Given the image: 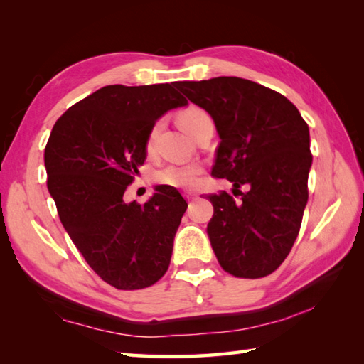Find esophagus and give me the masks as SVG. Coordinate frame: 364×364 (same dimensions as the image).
<instances>
[{"label": "esophagus", "instance_id": "obj_1", "mask_svg": "<svg viewBox=\"0 0 364 364\" xmlns=\"http://www.w3.org/2000/svg\"><path fill=\"white\" fill-rule=\"evenodd\" d=\"M184 197H186L188 200H194V198H197V192L186 191V192H184Z\"/></svg>", "mask_w": 364, "mask_h": 364}]
</instances>
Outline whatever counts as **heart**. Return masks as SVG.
Instances as JSON below:
<instances>
[{
	"instance_id": "heart-1",
	"label": "heart",
	"mask_w": 364,
	"mask_h": 364,
	"mask_svg": "<svg viewBox=\"0 0 364 364\" xmlns=\"http://www.w3.org/2000/svg\"><path fill=\"white\" fill-rule=\"evenodd\" d=\"M210 119L203 109L200 107H189V109L183 111L178 117L180 127L186 131L189 136H194L200 123L203 120ZM161 122H156L150 128L149 134H146L145 141V150L153 151L154 142H156L158 134L161 131ZM203 173V167L197 164V162H188V164H168L156 173V181L164 186H170L175 189H192L197 186L200 180V175Z\"/></svg>"
}]
</instances>
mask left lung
Wrapping results in <instances>:
<instances>
[{"mask_svg":"<svg viewBox=\"0 0 364 364\" xmlns=\"http://www.w3.org/2000/svg\"><path fill=\"white\" fill-rule=\"evenodd\" d=\"M175 86L213 117L220 144L211 175L227 178L241 196H208V236L219 264L237 278L272 274L296 242L308 202L306 122L282 94L236 76Z\"/></svg>","mask_w":364,"mask_h":364,"instance_id":"left-lung-1","label":"left lung"}]
</instances>
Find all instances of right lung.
Listing matches in <instances>:
<instances>
[{
  "instance_id": "right-lung-1",
  "label": "right lung",
  "mask_w": 364,
  "mask_h": 364,
  "mask_svg": "<svg viewBox=\"0 0 364 364\" xmlns=\"http://www.w3.org/2000/svg\"><path fill=\"white\" fill-rule=\"evenodd\" d=\"M184 105L175 82L106 86L68 107L46 142V186L59 219L94 272L117 289L149 288L168 269L186 200L164 184L144 205L123 196L154 122Z\"/></svg>"
}]
</instances>
